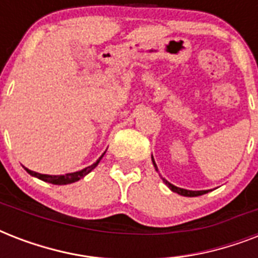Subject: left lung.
<instances>
[{"instance_id": "left-lung-1", "label": "left lung", "mask_w": 258, "mask_h": 258, "mask_svg": "<svg viewBox=\"0 0 258 258\" xmlns=\"http://www.w3.org/2000/svg\"><path fill=\"white\" fill-rule=\"evenodd\" d=\"M151 161H153V165L154 167H155V170L158 171V167L157 165H155V161H154L153 155H151ZM162 180L165 182L166 186L171 190V191L176 192V194H179V196H183V197H198V196H202V194H206V192L209 191V190H198V191H194V190H186V188H180V187H176V186H174L172 183H170L169 180L165 179V178H162Z\"/></svg>"}]
</instances>
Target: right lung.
<instances>
[{
  "label": "right lung",
  "instance_id": "obj_1",
  "mask_svg": "<svg viewBox=\"0 0 258 258\" xmlns=\"http://www.w3.org/2000/svg\"><path fill=\"white\" fill-rule=\"evenodd\" d=\"M104 154H105V151L103 153V155H101V157L99 158V159H97L95 163H93V165L88 166V167H86V169L79 170V171L68 172V174H66V175H48V174H40V172L32 171V170H29V169H25V170L29 172L32 176H36V178H38V179L44 180V182H48V183L70 184V183H74V182H78L79 179H82V178H84L87 174H89V172L92 171V170L95 169L97 165H99V162H100L101 158L104 157Z\"/></svg>",
  "mask_w": 258,
  "mask_h": 258
}]
</instances>
